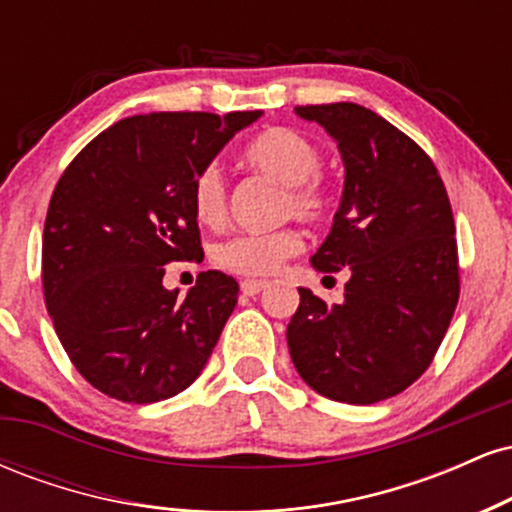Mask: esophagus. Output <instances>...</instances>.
<instances>
[{
    "label": "esophagus",
    "mask_w": 512,
    "mask_h": 512,
    "mask_svg": "<svg viewBox=\"0 0 512 512\" xmlns=\"http://www.w3.org/2000/svg\"><path fill=\"white\" fill-rule=\"evenodd\" d=\"M267 289V281H243L240 284V291L245 293V296H257V293Z\"/></svg>",
    "instance_id": "obj_1"
}]
</instances>
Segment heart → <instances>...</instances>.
Listing matches in <instances>:
<instances>
[{
    "mask_svg": "<svg viewBox=\"0 0 512 512\" xmlns=\"http://www.w3.org/2000/svg\"><path fill=\"white\" fill-rule=\"evenodd\" d=\"M245 166L284 185L279 202L281 216H296L308 223L327 219L332 195L320 180L322 151L313 139L291 127H272L248 144ZM192 211L202 226H219L226 219V180L219 166H204L192 182ZM303 240L293 228L272 233H238L211 248V260L223 272L238 276H267L281 262L301 252Z\"/></svg>",
    "mask_w": 512,
    "mask_h": 512,
    "instance_id": "obj_1",
    "label": "heart"
}]
</instances>
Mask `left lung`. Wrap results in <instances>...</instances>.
Returning <instances> with one entry per match:
<instances>
[{
  "label": "left lung",
  "instance_id": "left-lung-1",
  "mask_svg": "<svg viewBox=\"0 0 512 512\" xmlns=\"http://www.w3.org/2000/svg\"><path fill=\"white\" fill-rule=\"evenodd\" d=\"M296 115L325 127L344 161L342 202L310 264L351 276L334 305L298 289L291 361L322 397L383 402L431 366L460 298L448 192L424 149L373 110L298 105Z\"/></svg>",
  "mask_w": 512,
  "mask_h": 512
}]
</instances>
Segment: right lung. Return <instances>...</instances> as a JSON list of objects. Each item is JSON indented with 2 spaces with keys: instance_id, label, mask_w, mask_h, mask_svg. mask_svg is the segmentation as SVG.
Listing matches in <instances>:
<instances>
[{
  "instance_id": "obj_1",
  "label": "right lung",
  "mask_w": 512,
  "mask_h": 512,
  "mask_svg": "<svg viewBox=\"0 0 512 512\" xmlns=\"http://www.w3.org/2000/svg\"><path fill=\"white\" fill-rule=\"evenodd\" d=\"M149 113L115 122L69 163L43 231V291L74 368L103 395L151 404L190 387L238 303L233 276L199 272L185 298L168 262L204 257L192 182L260 120Z\"/></svg>"
}]
</instances>
